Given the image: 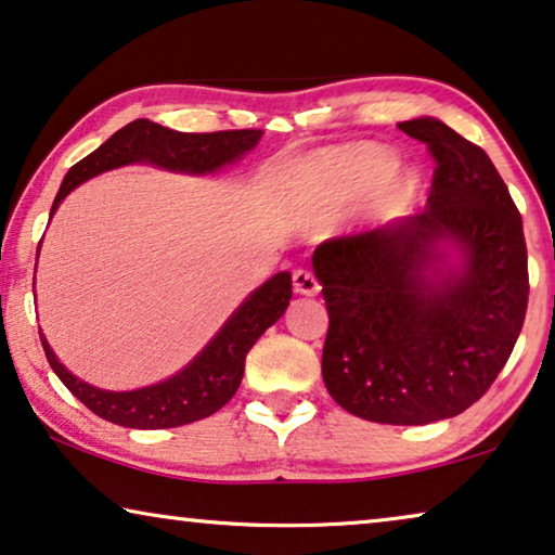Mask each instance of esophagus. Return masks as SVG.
Wrapping results in <instances>:
<instances>
[{
	"label": "esophagus",
	"instance_id": "esophagus-1",
	"mask_svg": "<svg viewBox=\"0 0 555 555\" xmlns=\"http://www.w3.org/2000/svg\"><path fill=\"white\" fill-rule=\"evenodd\" d=\"M293 287H295L297 295L312 297V295L320 293V283L315 280V275H312L310 270H302V268L293 272Z\"/></svg>",
	"mask_w": 555,
	"mask_h": 555
}]
</instances>
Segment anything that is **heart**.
I'll use <instances>...</instances> for the list:
<instances>
[{
	"label": "heart",
	"mask_w": 555,
	"mask_h": 555,
	"mask_svg": "<svg viewBox=\"0 0 555 555\" xmlns=\"http://www.w3.org/2000/svg\"><path fill=\"white\" fill-rule=\"evenodd\" d=\"M308 167L352 192L371 190L383 182V195L392 203L411 197L417 188V175L408 167H398L396 152L380 144H352L318 152L308 159Z\"/></svg>",
	"instance_id": "b5f03b06"
}]
</instances>
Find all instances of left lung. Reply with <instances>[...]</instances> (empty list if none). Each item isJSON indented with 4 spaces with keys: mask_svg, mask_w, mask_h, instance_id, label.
<instances>
[{
    "mask_svg": "<svg viewBox=\"0 0 555 555\" xmlns=\"http://www.w3.org/2000/svg\"><path fill=\"white\" fill-rule=\"evenodd\" d=\"M428 144V205L312 253L323 285V380L373 423L428 425L470 408L511 358L528 308L524 220L476 144L436 117L398 125Z\"/></svg>",
    "mask_w": 555,
    "mask_h": 555,
    "instance_id": "1",
    "label": "left lung"
}]
</instances>
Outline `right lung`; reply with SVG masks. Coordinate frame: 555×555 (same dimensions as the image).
<instances>
[{
  "instance_id": "1",
  "label": "right lung",
  "mask_w": 555,
  "mask_h": 555,
  "mask_svg": "<svg viewBox=\"0 0 555 555\" xmlns=\"http://www.w3.org/2000/svg\"><path fill=\"white\" fill-rule=\"evenodd\" d=\"M260 140L262 130L192 134L175 132L170 127L150 122V119H134L100 144L92 155L69 167L52 203L50 220L72 190L102 172L127 165H152L167 172L203 178V175H218L237 165L247 152L258 147ZM291 297L293 278L291 272L283 270L247 295L224 320L220 331L210 337V343L182 371L134 390H104L85 383L82 377L69 373L64 363H60L42 331H39V337H42V348L52 371L67 385L72 396L82 400L94 415L138 430L178 428V425L203 421V417L218 413L235 396L243 383L247 352L270 325L283 318Z\"/></svg>"
}]
</instances>
